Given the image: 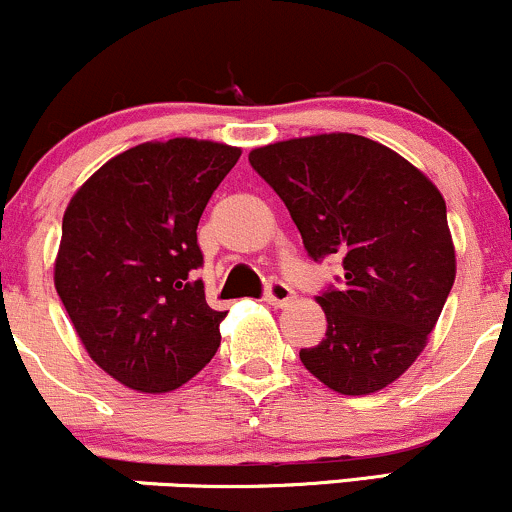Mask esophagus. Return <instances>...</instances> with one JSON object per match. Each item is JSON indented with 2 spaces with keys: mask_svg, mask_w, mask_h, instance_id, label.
Returning a JSON list of instances; mask_svg holds the SVG:
<instances>
[{
  "mask_svg": "<svg viewBox=\"0 0 512 512\" xmlns=\"http://www.w3.org/2000/svg\"><path fill=\"white\" fill-rule=\"evenodd\" d=\"M292 300H295V292H292L290 285L278 283V280H275V283H268V287H266V302L268 304H273V307L283 309Z\"/></svg>",
  "mask_w": 512,
  "mask_h": 512,
  "instance_id": "obj_1",
  "label": "esophagus"
}]
</instances>
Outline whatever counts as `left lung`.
I'll return each instance as SVG.
<instances>
[{
    "mask_svg": "<svg viewBox=\"0 0 512 512\" xmlns=\"http://www.w3.org/2000/svg\"><path fill=\"white\" fill-rule=\"evenodd\" d=\"M314 261L343 258L341 285L317 297L326 336L302 365L338 394L399 380L426 348L455 283L445 198L394 149L353 135L292 137L249 152Z\"/></svg>",
    "mask_w": 512,
    "mask_h": 512,
    "instance_id": "1",
    "label": "left lung"
}]
</instances>
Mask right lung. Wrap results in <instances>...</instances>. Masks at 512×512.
I'll use <instances>...</instances> for the list:
<instances>
[{
	"mask_svg": "<svg viewBox=\"0 0 512 512\" xmlns=\"http://www.w3.org/2000/svg\"><path fill=\"white\" fill-rule=\"evenodd\" d=\"M241 149L174 137L125 149L82 183L62 217L55 290L86 353L142 394L179 389L220 346L205 302L200 215Z\"/></svg>",
	"mask_w": 512,
	"mask_h": 512,
	"instance_id": "1",
	"label": "right lung"
}]
</instances>
